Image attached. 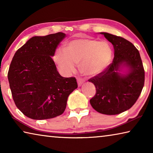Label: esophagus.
<instances>
[{"mask_svg": "<svg viewBox=\"0 0 153 153\" xmlns=\"http://www.w3.org/2000/svg\"><path fill=\"white\" fill-rule=\"evenodd\" d=\"M77 84H78V86H81L83 83L85 82V79H82V78H77Z\"/></svg>", "mask_w": 153, "mask_h": 153, "instance_id": "1", "label": "esophagus"}]
</instances>
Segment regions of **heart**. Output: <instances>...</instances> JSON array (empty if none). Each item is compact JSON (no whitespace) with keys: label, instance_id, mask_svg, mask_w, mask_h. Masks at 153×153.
I'll list each match as a JSON object with an SVG mask.
<instances>
[{"label":"heart","instance_id":"heart-1","mask_svg":"<svg viewBox=\"0 0 153 153\" xmlns=\"http://www.w3.org/2000/svg\"><path fill=\"white\" fill-rule=\"evenodd\" d=\"M112 55L111 46L106 41L80 38L70 41L66 49L59 48L55 53V61L65 74L72 73L76 64H79L82 73L95 76L107 68Z\"/></svg>","mask_w":153,"mask_h":153}]
</instances>
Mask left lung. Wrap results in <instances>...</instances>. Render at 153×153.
<instances>
[{
	"mask_svg": "<svg viewBox=\"0 0 153 153\" xmlns=\"http://www.w3.org/2000/svg\"><path fill=\"white\" fill-rule=\"evenodd\" d=\"M100 34L113 45L114 59L105 71L88 80L96 88L90 102L98 113L117 115L128 110L138 100L144 87V67L132 43L107 32Z\"/></svg>",
	"mask_w": 153,
	"mask_h": 153,
	"instance_id": "left-lung-1",
	"label": "left lung"
}]
</instances>
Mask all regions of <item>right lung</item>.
<instances>
[{"instance_id": "1", "label": "right lung", "mask_w": 153, "mask_h": 153, "mask_svg": "<svg viewBox=\"0 0 153 153\" xmlns=\"http://www.w3.org/2000/svg\"><path fill=\"white\" fill-rule=\"evenodd\" d=\"M65 37L63 32L33 36L12 59L8 79L13 98L17 107L32 120L63 114L69 95L77 88L76 79L62 77L52 59Z\"/></svg>"}]
</instances>
